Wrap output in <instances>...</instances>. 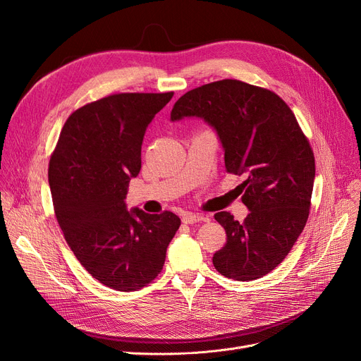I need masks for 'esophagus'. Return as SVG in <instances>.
Returning a JSON list of instances; mask_svg holds the SVG:
<instances>
[{
	"label": "esophagus",
	"instance_id": "1",
	"mask_svg": "<svg viewBox=\"0 0 361 361\" xmlns=\"http://www.w3.org/2000/svg\"><path fill=\"white\" fill-rule=\"evenodd\" d=\"M183 222L184 224H196V222H202L204 221V216L203 215H199V214H192V212H184L183 216H181Z\"/></svg>",
	"mask_w": 361,
	"mask_h": 361
}]
</instances>
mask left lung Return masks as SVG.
<instances>
[{"label": "left lung", "mask_w": 361, "mask_h": 361, "mask_svg": "<svg viewBox=\"0 0 361 361\" xmlns=\"http://www.w3.org/2000/svg\"><path fill=\"white\" fill-rule=\"evenodd\" d=\"M184 117L214 127L226 173L245 176L240 195L250 214L243 222L215 214L226 233L215 269L235 281L264 276L286 259L309 218L314 157L307 137L276 93L233 79L184 93L171 121Z\"/></svg>", "instance_id": "8db88e82"}]
</instances>
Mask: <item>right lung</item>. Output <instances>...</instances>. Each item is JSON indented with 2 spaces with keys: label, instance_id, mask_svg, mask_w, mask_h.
<instances>
[{
  "label": "right lung",
  "instance_id": "obj_1",
  "mask_svg": "<svg viewBox=\"0 0 361 361\" xmlns=\"http://www.w3.org/2000/svg\"><path fill=\"white\" fill-rule=\"evenodd\" d=\"M173 94L117 93L75 109L49 161L54 211L68 247L112 290L136 291L154 281L181 224L168 211H127L124 202L140 173L145 131Z\"/></svg>",
  "mask_w": 361,
  "mask_h": 361
}]
</instances>
